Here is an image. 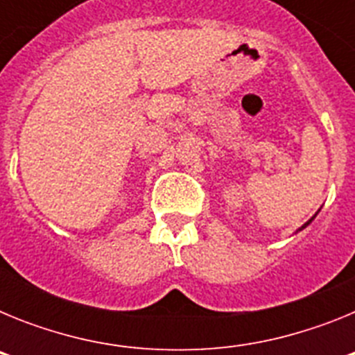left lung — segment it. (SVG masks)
I'll return each instance as SVG.
<instances>
[{"label":"left lung","mask_w":355,"mask_h":355,"mask_svg":"<svg viewBox=\"0 0 355 355\" xmlns=\"http://www.w3.org/2000/svg\"><path fill=\"white\" fill-rule=\"evenodd\" d=\"M315 216H316V215H315ZM315 216H313V218H315ZM313 218H311V220H313ZM311 220H307V222H306V224H304V225H302V227H300V229H299V231H302V229H304V227H306V225H309V224H311Z\"/></svg>","instance_id":"8db88e82"}]
</instances>
